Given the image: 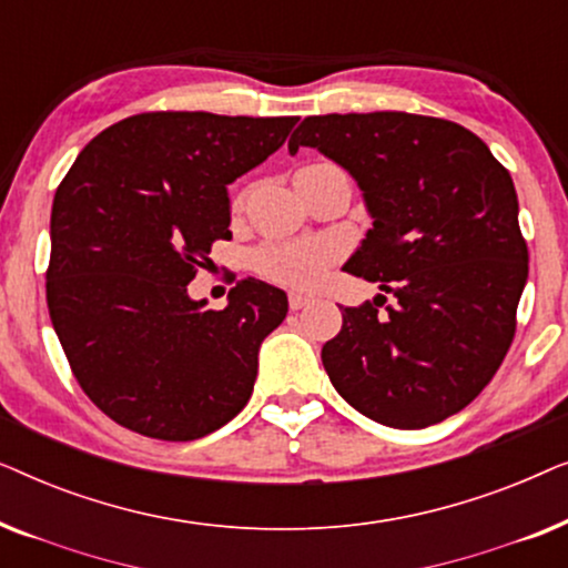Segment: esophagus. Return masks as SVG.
I'll use <instances>...</instances> for the list:
<instances>
[{
    "mask_svg": "<svg viewBox=\"0 0 568 568\" xmlns=\"http://www.w3.org/2000/svg\"><path fill=\"white\" fill-rule=\"evenodd\" d=\"M313 300H315L313 294H307V292H300V290L290 292V307L292 310H302L305 305H310V302H313Z\"/></svg>",
    "mask_w": 568,
    "mask_h": 568,
    "instance_id": "esophagus-1",
    "label": "esophagus"
}]
</instances>
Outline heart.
<instances>
[{"instance_id":"1","label":"heart","mask_w":568,"mask_h":568,"mask_svg":"<svg viewBox=\"0 0 568 568\" xmlns=\"http://www.w3.org/2000/svg\"><path fill=\"white\" fill-rule=\"evenodd\" d=\"M325 261H328V247L323 243H313V240L268 245L255 253V268H258L263 276H271L276 278V282L286 284H310L317 274H321Z\"/></svg>"}]
</instances>
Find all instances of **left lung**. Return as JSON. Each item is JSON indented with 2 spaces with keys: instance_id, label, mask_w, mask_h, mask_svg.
I'll use <instances>...</instances> for the list:
<instances>
[{
  "instance_id": "1",
  "label": "left lung",
  "mask_w": 568,
  "mask_h": 568,
  "mask_svg": "<svg viewBox=\"0 0 568 568\" xmlns=\"http://www.w3.org/2000/svg\"><path fill=\"white\" fill-rule=\"evenodd\" d=\"M300 146L359 185L372 227L344 268L395 297L344 307L321 354L333 387L393 429L445 422L515 338L527 245L511 175L460 123L398 111L310 115L290 154Z\"/></svg>"
}]
</instances>
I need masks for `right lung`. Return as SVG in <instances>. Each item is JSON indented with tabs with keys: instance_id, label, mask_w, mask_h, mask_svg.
Instances as JSON below:
<instances>
[{
	"instance_id": "obj_1",
	"label": "right lung",
	"mask_w": 568,
	"mask_h": 568,
	"mask_svg": "<svg viewBox=\"0 0 568 568\" xmlns=\"http://www.w3.org/2000/svg\"><path fill=\"white\" fill-rule=\"evenodd\" d=\"M297 119L160 111L92 139L57 189L45 300L77 383L115 424L189 442L232 422L258 375L263 338L286 317L276 286L243 278L227 307L191 300L230 193Z\"/></svg>"
}]
</instances>
